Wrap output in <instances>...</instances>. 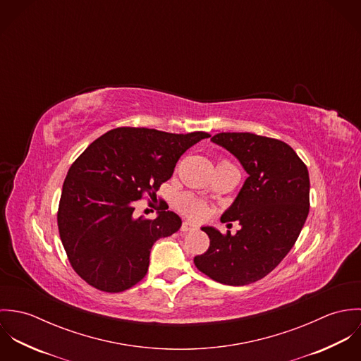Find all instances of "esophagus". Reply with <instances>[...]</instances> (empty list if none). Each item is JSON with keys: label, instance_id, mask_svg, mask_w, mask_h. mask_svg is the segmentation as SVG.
<instances>
[{"label": "esophagus", "instance_id": "1", "mask_svg": "<svg viewBox=\"0 0 361 361\" xmlns=\"http://www.w3.org/2000/svg\"><path fill=\"white\" fill-rule=\"evenodd\" d=\"M195 228H196V226H195L193 224H190V222H183L180 231H182V232H189V231H193Z\"/></svg>", "mask_w": 361, "mask_h": 361}]
</instances>
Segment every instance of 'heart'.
<instances>
[{
  "label": "heart",
  "mask_w": 361,
  "mask_h": 361,
  "mask_svg": "<svg viewBox=\"0 0 361 361\" xmlns=\"http://www.w3.org/2000/svg\"><path fill=\"white\" fill-rule=\"evenodd\" d=\"M178 204L185 212H188L193 218H203L206 215V206L203 203L195 200L192 196H182L178 200Z\"/></svg>",
  "instance_id": "b5f03b06"
}]
</instances>
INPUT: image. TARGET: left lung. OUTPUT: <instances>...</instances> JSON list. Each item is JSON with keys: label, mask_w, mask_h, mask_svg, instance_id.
<instances>
[{"label": "left lung", "mask_w": 361, "mask_h": 361, "mask_svg": "<svg viewBox=\"0 0 361 361\" xmlns=\"http://www.w3.org/2000/svg\"><path fill=\"white\" fill-rule=\"evenodd\" d=\"M211 142L228 150L247 173L242 189L221 221H238L240 229L225 236L202 226L209 238L196 267L211 279L232 286L268 275L290 252L307 219V166L286 143L253 133H218Z\"/></svg>", "instance_id": "8db88e82"}]
</instances>
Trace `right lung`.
<instances>
[{"mask_svg": "<svg viewBox=\"0 0 361 361\" xmlns=\"http://www.w3.org/2000/svg\"><path fill=\"white\" fill-rule=\"evenodd\" d=\"M206 132L175 135L147 128H118L94 140L72 164L62 186L58 229L76 274L109 293L145 278L159 238L179 231L173 211L154 219L135 216V202L154 196L188 149Z\"/></svg>", "mask_w": 361, "mask_h": 361, "instance_id": "add662e5", "label": "right lung"}]
</instances>
